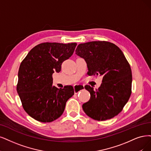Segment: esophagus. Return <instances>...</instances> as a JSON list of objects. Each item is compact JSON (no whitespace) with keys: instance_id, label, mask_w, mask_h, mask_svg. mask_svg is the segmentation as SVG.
Returning <instances> with one entry per match:
<instances>
[{"instance_id":"1","label":"esophagus","mask_w":151,"mask_h":151,"mask_svg":"<svg viewBox=\"0 0 151 151\" xmlns=\"http://www.w3.org/2000/svg\"><path fill=\"white\" fill-rule=\"evenodd\" d=\"M84 88V85H75L74 86V91H75V93L77 94L79 92V91L80 90H82V89Z\"/></svg>"}]
</instances>
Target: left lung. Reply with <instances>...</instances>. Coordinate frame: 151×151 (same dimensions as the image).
I'll list each match as a JSON object with an SVG mask.
<instances>
[{"instance_id":"left-lung-1","label":"left lung","mask_w":151,"mask_h":151,"mask_svg":"<svg viewBox=\"0 0 151 151\" xmlns=\"http://www.w3.org/2000/svg\"><path fill=\"white\" fill-rule=\"evenodd\" d=\"M75 52L85 60L88 75L103 77L101 85L96 91L89 85L85 86L91 97L83 104V111L97 121L114 118L131 94L132 71L124 55L116 45L105 41L79 44Z\"/></svg>"}]
</instances>
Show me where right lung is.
I'll return each instance as SVG.
<instances>
[{"mask_svg": "<svg viewBox=\"0 0 151 151\" xmlns=\"http://www.w3.org/2000/svg\"><path fill=\"white\" fill-rule=\"evenodd\" d=\"M77 43H42L33 47L22 61L17 91L26 113L42 122L61 116L68 99L75 93L72 86L53 85L52 74L73 53Z\"/></svg>", "mask_w": 151, "mask_h": 151, "instance_id": "1", "label": "right lung"}]
</instances>
